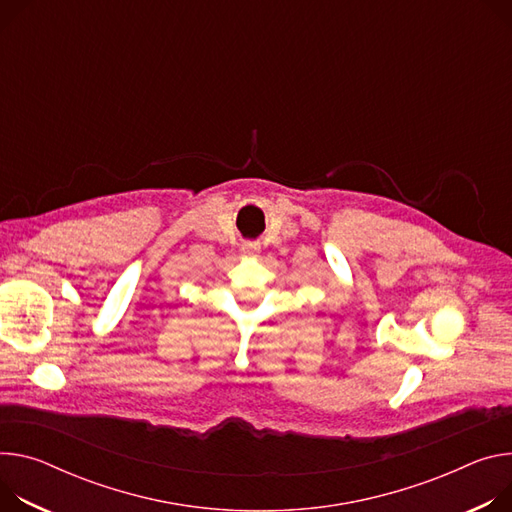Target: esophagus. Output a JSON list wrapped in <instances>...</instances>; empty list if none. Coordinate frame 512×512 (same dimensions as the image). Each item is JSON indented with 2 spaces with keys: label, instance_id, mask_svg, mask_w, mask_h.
<instances>
[{
  "label": "esophagus",
  "instance_id": "esophagus-1",
  "mask_svg": "<svg viewBox=\"0 0 512 512\" xmlns=\"http://www.w3.org/2000/svg\"><path fill=\"white\" fill-rule=\"evenodd\" d=\"M243 251L249 253V255H253V253L259 251V243H245V245H243Z\"/></svg>",
  "mask_w": 512,
  "mask_h": 512
}]
</instances>
